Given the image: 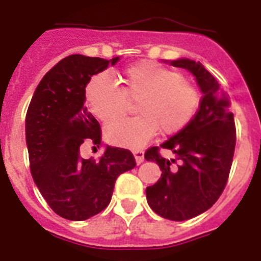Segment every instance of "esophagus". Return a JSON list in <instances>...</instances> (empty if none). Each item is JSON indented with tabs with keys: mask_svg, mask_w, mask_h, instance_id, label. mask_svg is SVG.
<instances>
[{
	"mask_svg": "<svg viewBox=\"0 0 261 261\" xmlns=\"http://www.w3.org/2000/svg\"><path fill=\"white\" fill-rule=\"evenodd\" d=\"M133 154H134L135 161H137V164H141L142 162L144 161L143 150H134V151H133Z\"/></svg>",
	"mask_w": 261,
	"mask_h": 261,
	"instance_id": "obj_1",
	"label": "esophagus"
}]
</instances>
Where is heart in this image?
Wrapping results in <instances>:
<instances>
[{
  "label": "heart",
  "mask_w": 261,
  "mask_h": 261,
  "mask_svg": "<svg viewBox=\"0 0 261 261\" xmlns=\"http://www.w3.org/2000/svg\"><path fill=\"white\" fill-rule=\"evenodd\" d=\"M122 89L109 76L99 74L87 83L85 95L90 111L107 122L119 117L137 100L134 118L113 120L106 126V138L120 147H141L156 134L180 131L199 106V91L178 70L152 61H142L119 75Z\"/></svg>",
  "instance_id": "obj_1"
}]
</instances>
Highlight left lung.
I'll return each instance as SVG.
<instances>
[{
	"instance_id": "obj_1",
	"label": "left lung",
	"mask_w": 261,
	"mask_h": 261,
	"mask_svg": "<svg viewBox=\"0 0 261 261\" xmlns=\"http://www.w3.org/2000/svg\"><path fill=\"white\" fill-rule=\"evenodd\" d=\"M175 67L190 70L200 86V106L190 123L161 147H150L144 158L156 162L161 179L146 188L148 205L159 216L181 222L200 215L224 191L235 152L236 127L228 95L200 62L172 61ZM161 148L174 154L163 158Z\"/></svg>"
}]
</instances>
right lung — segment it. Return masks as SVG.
Returning <instances> with one entry per match:
<instances>
[{
	"label": "right lung",
	"mask_w": 261,
	"mask_h": 261,
	"mask_svg": "<svg viewBox=\"0 0 261 261\" xmlns=\"http://www.w3.org/2000/svg\"><path fill=\"white\" fill-rule=\"evenodd\" d=\"M111 61L73 54L57 63L37 86L26 113L30 172L57 215L86 220L106 208L120 174L137 166L130 150L106 146L98 159H83L81 144L102 146L98 120L85 106L91 76Z\"/></svg>",
	"instance_id": "right-lung-1"
}]
</instances>
